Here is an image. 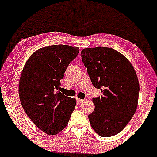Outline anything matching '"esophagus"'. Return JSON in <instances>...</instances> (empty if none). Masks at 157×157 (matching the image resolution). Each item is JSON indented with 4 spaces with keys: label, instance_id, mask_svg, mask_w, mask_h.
I'll list each match as a JSON object with an SVG mask.
<instances>
[{
    "label": "esophagus",
    "instance_id": "1",
    "mask_svg": "<svg viewBox=\"0 0 157 157\" xmlns=\"http://www.w3.org/2000/svg\"><path fill=\"white\" fill-rule=\"evenodd\" d=\"M77 103H78V104H80L82 103H83L85 101V99H77Z\"/></svg>",
    "mask_w": 157,
    "mask_h": 157
}]
</instances>
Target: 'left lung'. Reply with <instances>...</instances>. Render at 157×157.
Wrapping results in <instances>:
<instances>
[{
  "mask_svg": "<svg viewBox=\"0 0 157 157\" xmlns=\"http://www.w3.org/2000/svg\"><path fill=\"white\" fill-rule=\"evenodd\" d=\"M81 54L93 86L103 93L92 99L95 108L88 116L91 126L100 136H113L136 111L140 92L137 74L129 60L113 48H85Z\"/></svg>",
  "mask_w": 157,
  "mask_h": 157,
  "instance_id": "8db88e82",
  "label": "left lung"
}]
</instances>
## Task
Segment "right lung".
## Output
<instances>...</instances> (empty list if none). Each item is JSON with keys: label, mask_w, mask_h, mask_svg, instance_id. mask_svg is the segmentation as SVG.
<instances>
[{"label": "right lung", "mask_w": 157, "mask_h": 157, "mask_svg": "<svg viewBox=\"0 0 157 157\" xmlns=\"http://www.w3.org/2000/svg\"><path fill=\"white\" fill-rule=\"evenodd\" d=\"M78 47L53 45L43 47L30 56L19 84L21 104L39 129L54 135L66 127L75 108L76 99L59 92L60 80Z\"/></svg>", "instance_id": "add662e5"}]
</instances>
